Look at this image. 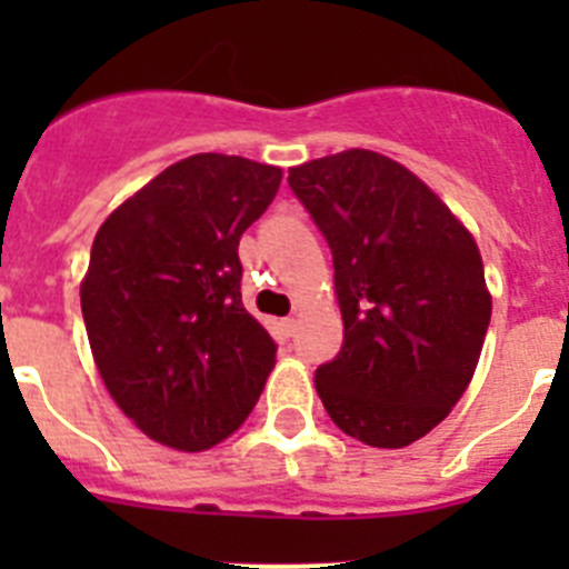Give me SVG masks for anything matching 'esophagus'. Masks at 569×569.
Returning <instances> with one entry per match:
<instances>
[{
    "label": "esophagus",
    "instance_id": "34e87169",
    "mask_svg": "<svg viewBox=\"0 0 569 569\" xmlns=\"http://www.w3.org/2000/svg\"><path fill=\"white\" fill-rule=\"evenodd\" d=\"M279 325H281V333H284V336H293L296 333V319H293V316H288V319H281Z\"/></svg>",
    "mask_w": 569,
    "mask_h": 569
}]
</instances>
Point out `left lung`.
I'll list each match as a JSON object with an SVG mask.
<instances>
[{
    "label": "left lung",
    "mask_w": 569,
    "mask_h": 569,
    "mask_svg": "<svg viewBox=\"0 0 569 569\" xmlns=\"http://www.w3.org/2000/svg\"><path fill=\"white\" fill-rule=\"evenodd\" d=\"M288 184L333 253L345 321L316 370L321 405L365 445H413L479 365L492 308L479 248L419 176L373 150L290 168Z\"/></svg>",
    "instance_id": "left-lung-1"
}]
</instances>
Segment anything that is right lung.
Here are the masks:
<instances>
[{"label":"right lung","mask_w":569,"mask_h":569,"mask_svg":"<svg viewBox=\"0 0 569 569\" xmlns=\"http://www.w3.org/2000/svg\"><path fill=\"white\" fill-rule=\"evenodd\" d=\"M279 182L273 164L188 156L93 239L82 281L90 350L116 405L159 445H219L264 390L276 341L241 305L239 239Z\"/></svg>","instance_id":"right-lung-1"}]
</instances>
